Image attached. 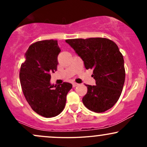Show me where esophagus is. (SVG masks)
<instances>
[{
  "label": "esophagus",
  "instance_id": "esophagus-1",
  "mask_svg": "<svg viewBox=\"0 0 147 147\" xmlns=\"http://www.w3.org/2000/svg\"><path fill=\"white\" fill-rule=\"evenodd\" d=\"M78 85H79L78 84L75 83V82H74V83H72V86H73V87H76V86H78Z\"/></svg>",
  "mask_w": 147,
  "mask_h": 147
}]
</instances>
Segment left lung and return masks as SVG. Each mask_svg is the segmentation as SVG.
Here are the masks:
<instances>
[{"label":"left lung","mask_w":147,"mask_h":147,"mask_svg":"<svg viewBox=\"0 0 147 147\" xmlns=\"http://www.w3.org/2000/svg\"><path fill=\"white\" fill-rule=\"evenodd\" d=\"M83 60L86 69H93L96 85H86L84 106L95 113L112 108L120 97L125 81L124 58L115 42L106 38L67 39Z\"/></svg>","instance_id":"1"}]
</instances>
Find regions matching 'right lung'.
I'll return each instance as SVG.
<instances>
[{
	"mask_svg": "<svg viewBox=\"0 0 147 147\" xmlns=\"http://www.w3.org/2000/svg\"><path fill=\"white\" fill-rule=\"evenodd\" d=\"M60 52L57 40L37 41L29 47L20 70L27 102L34 112L45 117H55L63 111L66 95L72 87L67 82L57 86L50 84V74L57 70Z\"/></svg>",
	"mask_w": 147,
	"mask_h": 147,
	"instance_id": "obj_1",
	"label": "right lung"
}]
</instances>
